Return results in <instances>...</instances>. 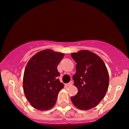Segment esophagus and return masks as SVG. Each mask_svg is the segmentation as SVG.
Instances as JSON below:
<instances>
[{"label": "esophagus", "instance_id": "34e87169", "mask_svg": "<svg viewBox=\"0 0 129 129\" xmlns=\"http://www.w3.org/2000/svg\"><path fill=\"white\" fill-rule=\"evenodd\" d=\"M72 84H73V82L72 81H70V82L68 83H67V86H72Z\"/></svg>", "mask_w": 129, "mask_h": 129}]
</instances>
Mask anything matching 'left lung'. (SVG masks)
<instances>
[{
	"mask_svg": "<svg viewBox=\"0 0 129 129\" xmlns=\"http://www.w3.org/2000/svg\"><path fill=\"white\" fill-rule=\"evenodd\" d=\"M77 62L73 76L77 94L71 97L75 107L88 110L96 106L104 98L109 86V74L103 60L96 54L82 50L71 54Z\"/></svg>",
	"mask_w": 129,
	"mask_h": 129,
	"instance_id": "8db88e82",
	"label": "left lung"
}]
</instances>
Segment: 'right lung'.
I'll return each mask as SVG.
<instances>
[{
  "instance_id": "right-lung-1",
  "label": "right lung",
  "mask_w": 129,
  "mask_h": 129,
  "mask_svg": "<svg viewBox=\"0 0 129 129\" xmlns=\"http://www.w3.org/2000/svg\"><path fill=\"white\" fill-rule=\"evenodd\" d=\"M64 54L51 49L40 51L28 61L24 72L23 87L27 100L38 110L55 105L59 92L63 88L58 77L57 67Z\"/></svg>"
}]
</instances>
